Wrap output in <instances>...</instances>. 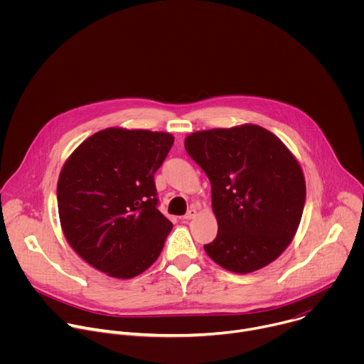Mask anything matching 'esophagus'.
<instances>
[{"label": "esophagus", "mask_w": 364, "mask_h": 364, "mask_svg": "<svg viewBox=\"0 0 364 364\" xmlns=\"http://www.w3.org/2000/svg\"><path fill=\"white\" fill-rule=\"evenodd\" d=\"M196 215H197V212H196L194 209H191V210H188V212L183 216V220H191V219L196 218Z\"/></svg>", "instance_id": "esophagus-1"}]
</instances>
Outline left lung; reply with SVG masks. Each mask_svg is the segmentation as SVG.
<instances>
[{"label":"left lung","instance_id":"obj_1","mask_svg":"<svg viewBox=\"0 0 364 364\" xmlns=\"http://www.w3.org/2000/svg\"><path fill=\"white\" fill-rule=\"evenodd\" d=\"M184 146L212 183L218 236L204 245L205 253L242 275L274 262L292 242L305 204L295 155L253 124L197 131Z\"/></svg>","mask_w":364,"mask_h":364}]
</instances>
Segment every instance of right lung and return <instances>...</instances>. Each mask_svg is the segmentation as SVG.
Returning a JSON list of instances; mask_svg holds the SVG:
<instances>
[{"label":"right lung","mask_w":364,"mask_h":364,"mask_svg":"<svg viewBox=\"0 0 364 364\" xmlns=\"http://www.w3.org/2000/svg\"><path fill=\"white\" fill-rule=\"evenodd\" d=\"M173 144L168 132L114 127L69 155L58 181L60 225L95 269L131 279L159 259L173 225L157 209L154 174Z\"/></svg>","instance_id":"1"}]
</instances>
